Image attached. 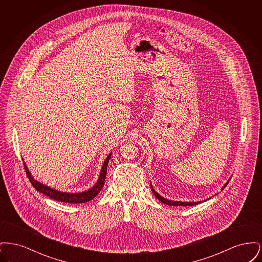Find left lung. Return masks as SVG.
Masks as SVG:
<instances>
[{
    "label": "left lung",
    "mask_w": 262,
    "mask_h": 262,
    "mask_svg": "<svg viewBox=\"0 0 262 262\" xmlns=\"http://www.w3.org/2000/svg\"><path fill=\"white\" fill-rule=\"evenodd\" d=\"M229 181H230V180H229ZM229 181L225 184L224 187H222V189H224L225 187L229 184ZM150 186H151V190H152V192L154 193V195L156 196V199L158 200H160L164 204H167V205H173V206H191V205H195V204H199V203L201 202V201H196V202H186V201H184V202H183V201H173V200H167V199H164L159 193H157V192L155 191V189L152 187V185H150Z\"/></svg>",
    "instance_id": "8db88e82"
}]
</instances>
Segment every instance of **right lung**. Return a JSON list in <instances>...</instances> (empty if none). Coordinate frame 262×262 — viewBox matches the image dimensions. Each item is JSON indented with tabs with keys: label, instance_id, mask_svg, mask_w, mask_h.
I'll list each match as a JSON object with an SVG mask.
<instances>
[{
	"label": "right lung",
	"instance_id": "obj_1",
	"mask_svg": "<svg viewBox=\"0 0 262 262\" xmlns=\"http://www.w3.org/2000/svg\"><path fill=\"white\" fill-rule=\"evenodd\" d=\"M111 155H112V153H110L107 156V158L105 159L104 164L102 166V169H101V172H100L99 179H98L97 183L91 188H89L88 190L82 191V192H76V193L62 192V191L54 189V188H51V187H47V186L39 183L36 180H34V178L29 173V170L27 169L25 162H24V165H25L26 174H27L31 185L33 186V187H35V189L39 191V192L49 196L50 199H53L54 200H58V201H61V202L72 203V204L73 203L74 204L75 203H84V202H88V201L93 200L99 193L100 190L102 189V187L104 186L105 178H106V174H107V166H108V163H109V160L111 158Z\"/></svg>",
	"mask_w": 262,
	"mask_h": 262
}]
</instances>
